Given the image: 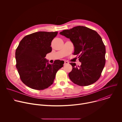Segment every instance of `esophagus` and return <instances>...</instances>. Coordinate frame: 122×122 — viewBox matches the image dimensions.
<instances>
[{"instance_id": "esophagus-1", "label": "esophagus", "mask_w": 122, "mask_h": 122, "mask_svg": "<svg viewBox=\"0 0 122 122\" xmlns=\"http://www.w3.org/2000/svg\"><path fill=\"white\" fill-rule=\"evenodd\" d=\"M68 63H69V62H68V61H64V65H67V64H68Z\"/></svg>"}]
</instances>
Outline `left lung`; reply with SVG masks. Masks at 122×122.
Wrapping results in <instances>:
<instances>
[{
  "label": "left lung",
  "mask_w": 122,
  "mask_h": 122,
  "mask_svg": "<svg viewBox=\"0 0 122 122\" xmlns=\"http://www.w3.org/2000/svg\"><path fill=\"white\" fill-rule=\"evenodd\" d=\"M60 34L70 39L74 46V55H79L80 66L71 63L72 70L68 74L71 81L84 86L97 81L105 65L106 48L99 35L85 26H77Z\"/></svg>",
  "instance_id": "left-lung-1"
}]
</instances>
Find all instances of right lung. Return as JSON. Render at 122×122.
Masks as SVG:
<instances>
[{"label": "right lung", "instance_id": "add662e5", "mask_svg": "<svg viewBox=\"0 0 122 122\" xmlns=\"http://www.w3.org/2000/svg\"><path fill=\"white\" fill-rule=\"evenodd\" d=\"M58 32L40 31L25 36L15 51L16 68L22 82L29 87L43 90L53 83L56 75L64 62L50 64L45 58L51 51V41Z\"/></svg>", "mask_w": 122, "mask_h": 122}]
</instances>
